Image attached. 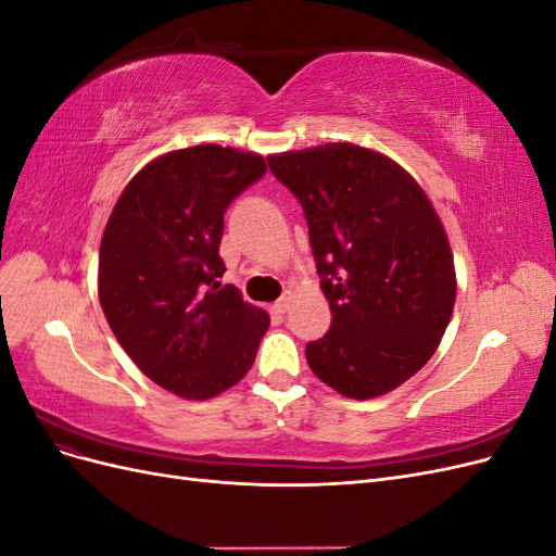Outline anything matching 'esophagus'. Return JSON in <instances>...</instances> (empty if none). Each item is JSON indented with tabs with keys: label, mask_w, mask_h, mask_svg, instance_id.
Masks as SVG:
<instances>
[{
	"label": "esophagus",
	"mask_w": 556,
	"mask_h": 556,
	"mask_svg": "<svg viewBox=\"0 0 556 556\" xmlns=\"http://www.w3.org/2000/svg\"><path fill=\"white\" fill-rule=\"evenodd\" d=\"M290 304H292V296H290V294H285V296H280V299L276 301V304H274V311L282 315V313H288Z\"/></svg>",
	"instance_id": "1"
}]
</instances>
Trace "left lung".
Listing matches in <instances>:
<instances>
[{
	"instance_id": "8db88e82",
	"label": "left lung",
	"mask_w": 556,
	"mask_h": 556,
	"mask_svg": "<svg viewBox=\"0 0 556 556\" xmlns=\"http://www.w3.org/2000/svg\"><path fill=\"white\" fill-rule=\"evenodd\" d=\"M308 223L331 327L306 345L311 371L350 399L406 382L439 348L457 280L445 229L396 162L352 143L268 157Z\"/></svg>"
}]
</instances>
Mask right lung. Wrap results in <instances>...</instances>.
Listing matches in <instances>:
<instances>
[{
	"instance_id": "obj_1",
	"label": "right lung",
	"mask_w": 556,
	"mask_h": 556,
	"mask_svg": "<svg viewBox=\"0 0 556 556\" xmlns=\"http://www.w3.org/2000/svg\"><path fill=\"white\" fill-rule=\"evenodd\" d=\"M266 174L264 157L201 143L174 150L129 180L99 250V301L141 371L182 399H211L255 362L268 315L227 271L229 204Z\"/></svg>"
}]
</instances>
